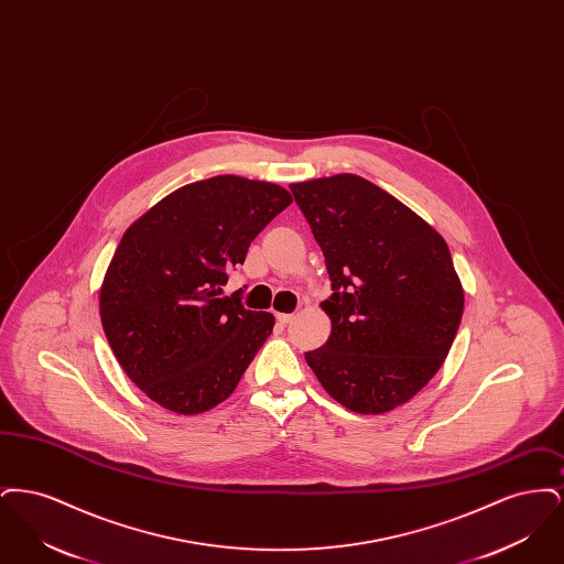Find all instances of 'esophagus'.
Instances as JSON below:
<instances>
[{
	"label": "esophagus",
	"mask_w": 564,
	"mask_h": 564,
	"mask_svg": "<svg viewBox=\"0 0 564 564\" xmlns=\"http://www.w3.org/2000/svg\"><path fill=\"white\" fill-rule=\"evenodd\" d=\"M294 319V313H279V315H276V322L283 323V325H288V323H292Z\"/></svg>",
	"instance_id": "obj_1"
}]
</instances>
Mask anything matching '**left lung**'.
I'll return each instance as SVG.
<instances>
[{
    "label": "left lung",
    "mask_w": 564,
    "mask_h": 564,
    "mask_svg": "<svg viewBox=\"0 0 564 564\" xmlns=\"http://www.w3.org/2000/svg\"><path fill=\"white\" fill-rule=\"evenodd\" d=\"M322 247L332 334L304 352L323 389L359 414L416 395L442 368L463 315L446 241L389 192L359 175L290 186Z\"/></svg>",
    "instance_id": "1"
}]
</instances>
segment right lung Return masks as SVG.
Instances as JSON below:
<instances>
[{
	"instance_id": "add662e5",
	"label": "right lung",
	"mask_w": 564,
	"mask_h": 564,
	"mask_svg": "<svg viewBox=\"0 0 564 564\" xmlns=\"http://www.w3.org/2000/svg\"><path fill=\"white\" fill-rule=\"evenodd\" d=\"M290 203L276 184L217 175L175 189L124 232L99 308L118 364L150 400L198 414L237 389L274 317L221 288Z\"/></svg>"
}]
</instances>
